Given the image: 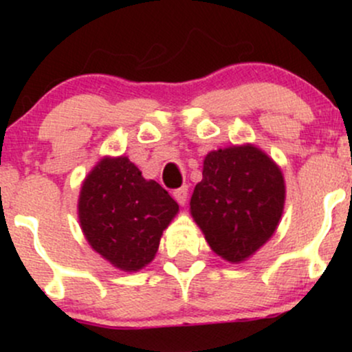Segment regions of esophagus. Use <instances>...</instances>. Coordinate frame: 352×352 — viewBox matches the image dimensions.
Segmentation results:
<instances>
[{
	"mask_svg": "<svg viewBox=\"0 0 352 352\" xmlns=\"http://www.w3.org/2000/svg\"><path fill=\"white\" fill-rule=\"evenodd\" d=\"M187 197H188V187H187V185H184V187L173 190V199L179 201L180 205L187 204Z\"/></svg>",
	"mask_w": 352,
	"mask_h": 352,
	"instance_id": "34e87169",
	"label": "esophagus"
}]
</instances>
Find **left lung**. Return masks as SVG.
I'll use <instances>...</instances> for the list:
<instances>
[{
  "instance_id": "1",
  "label": "left lung",
  "mask_w": 352,
  "mask_h": 352,
  "mask_svg": "<svg viewBox=\"0 0 352 352\" xmlns=\"http://www.w3.org/2000/svg\"><path fill=\"white\" fill-rule=\"evenodd\" d=\"M190 213L210 248L230 263L260 250L280 223L286 187L281 168L252 144L207 153Z\"/></svg>"
}]
</instances>
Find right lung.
<instances>
[{"label":"right lung","mask_w":352,"mask_h":352,"mask_svg":"<svg viewBox=\"0 0 352 352\" xmlns=\"http://www.w3.org/2000/svg\"><path fill=\"white\" fill-rule=\"evenodd\" d=\"M179 212L155 180H145L127 157H104L80 187L78 213L94 252L122 272H139L159 250L164 230Z\"/></svg>","instance_id":"obj_1"}]
</instances>
